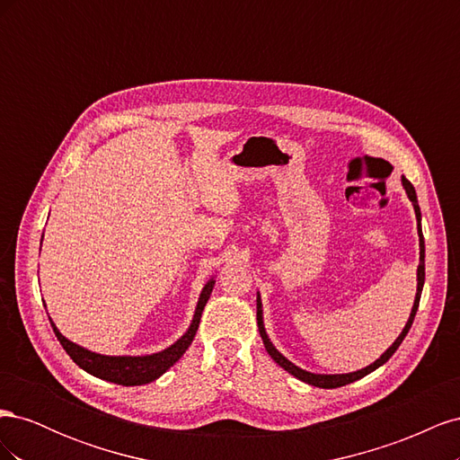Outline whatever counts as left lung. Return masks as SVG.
Returning <instances> with one entry per match:
<instances>
[{"label":"left lung","mask_w":460,"mask_h":460,"mask_svg":"<svg viewBox=\"0 0 460 460\" xmlns=\"http://www.w3.org/2000/svg\"><path fill=\"white\" fill-rule=\"evenodd\" d=\"M401 184L402 188H405L407 191V198L411 199L412 207H414V215H416V222H419V245H420V262H419V269H416V296H414V303H412V309H411V314H409V320L405 328H402V332L397 336V340L387 347V349L380 355V358H376L372 365L360 368V370H355V372H347V374H314V372H307L303 370L299 367H296L291 360H288L280 351L276 349V347L272 345V341L269 340V333L267 330H264V320H262V303H261V294L257 291V326H259V332H261V338H262V343H264V349L269 351V355L274 358V363L280 365L284 370H288L291 376H296L297 380L309 384V385H314V387H323V389H333V387H341V385H347L351 382H357L360 378H365L367 374L374 372L376 368H380L382 365H385L389 358H392V355L397 351V347L402 343V340H405V336L409 333L411 326H412V320H414V314L416 311H419V303H420V296H422V288H424V235H422V226H420V220H422V215H420V207H419V199H416V191H414V186L409 182V180L405 176H401Z\"/></svg>","instance_id":"obj_1"}]
</instances>
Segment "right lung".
<instances>
[{
	"label": "right lung",
	"instance_id": "1",
	"mask_svg": "<svg viewBox=\"0 0 460 460\" xmlns=\"http://www.w3.org/2000/svg\"><path fill=\"white\" fill-rule=\"evenodd\" d=\"M41 240H44V234H41ZM215 288V276H211L207 280V284L201 289V296L198 301L196 313H193V318L190 323V328L180 340H176L171 347H166L163 351L151 353V355H142V357H132V355H102V353H93L86 347H82L71 340H66L63 333L58 330V326L53 324V320L49 318L51 328L58 336L59 343L63 345V349L66 355L71 357L75 363L86 370L88 374L95 376V378H102L107 382H113L119 385H144L149 382H155L159 376H163L166 370H169L172 365L178 363V358L186 353L188 347L191 345L193 338H196V332L199 328V320L201 313L205 309V305L211 297V291Z\"/></svg>",
	"mask_w": 460,
	"mask_h": 460
}]
</instances>
